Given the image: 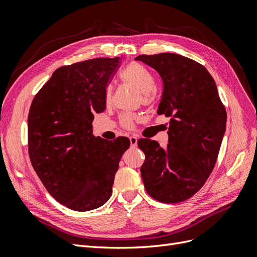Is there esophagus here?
Returning <instances> with one entry per match:
<instances>
[{
  "instance_id": "esophagus-1",
  "label": "esophagus",
  "mask_w": 257,
  "mask_h": 257,
  "mask_svg": "<svg viewBox=\"0 0 257 257\" xmlns=\"http://www.w3.org/2000/svg\"><path fill=\"white\" fill-rule=\"evenodd\" d=\"M129 140H130V144L133 147H136L138 144V138L136 136H130L129 137Z\"/></svg>"
}]
</instances>
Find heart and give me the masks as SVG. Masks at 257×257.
Returning <instances> with one entry per match:
<instances>
[{
	"label": "heart",
	"mask_w": 257,
	"mask_h": 257,
	"mask_svg": "<svg viewBox=\"0 0 257 257\" xmlns=\"http://www.w3.org/2000/svg\"><path fill=\"white\" fill-rule=\"evenodd\" d=\"M124 81H127L141 92V102L143 104H151L153 102V92L155 90V79L151 72L139 63H131L124 67L120 74ZM113 97V87L108 84L105 90V100L106 103L111 102ZM136 116L133 114H124L120 118V122L124 128H134Z\"/></svg>",
	"instance_id": "1"
}]
</instances>
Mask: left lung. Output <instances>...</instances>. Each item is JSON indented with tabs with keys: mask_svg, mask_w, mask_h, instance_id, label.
I'll return each mask as SVG.
<instances>
[{
	"mask_svg": "<svg viewBox=\"0 0 257 257\" xmlns=\"http://www.w3.org/2000/svg\"><path fill=\"white\" fill-rule=\"evenodd\" d=\"M136 60L160 74L164 89L157 114L170 117L166 149L150 139L138 141L146 155L144 187L162 203L186 201L213 172L226 131L225 106L213 77L191 58L161 53Z\"/></svg>",
	"mask_w": 257,
	"mask_h": 257,
	"instance_id": "1",
	"label": "left lung"
}]
</instances>
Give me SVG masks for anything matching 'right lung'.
I'll use <instances>...</instances> for the list:
<instances>
[{"label": "right lung", "instance_id": "1", "mask_svg": "<svg viewBox=\"0 0 257 257\" xmlns=\"http://www.w3.org/2000/svg\"><path fill=\"white\" fill-rule=\"evenodd\" d=\"M118 65L119 57H98L57 68L30 106L32 167L48 192L77 212L108 201L130 146L126 137L111 142L92 135L94 114L106 108L105 90Z\"/></svg>", "mask_w": 257, "mask_h": 257}]
</instances>
